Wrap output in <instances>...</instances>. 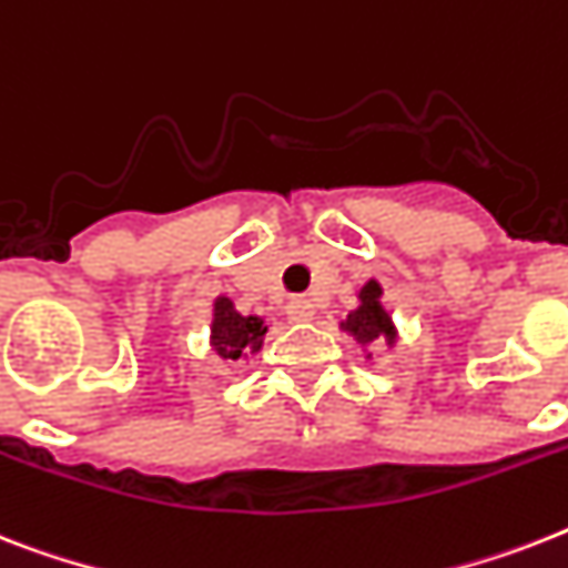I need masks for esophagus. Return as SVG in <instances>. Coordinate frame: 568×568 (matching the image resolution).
Here are the masks:
<instances>
[{"instance_id":"obj_1","label":"esophagus","mask_w":568,"mask_h":568,"mask_svg":"<svg viewBox=\"0 0 568 568\" xmlns=\"http://www.w3.org/2000/svg\"><path fill=\"white\" fill-rule=\"evenodd\" d=\"M288 315H292L294 321H312V317H315V306H312V300L294 297L292 306H288Z\"/></svg>"}]
</instances>
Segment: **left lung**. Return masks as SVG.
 I'll use <instances>...</instances> for the list:
<instances>
[{
    "mask_svg": "<svg viewBox=\"0 0 568 568\" xmlns=\"http://www.w3.org/2000/svg\"><path fill=\"white\" fill-rule=\"evenodd\" d=\"M344 332H349L358 344H371L376 338H385L388 344H394L396 332L394 324H390V315L382 306V285L376 280L362 285L358 292V306L353 308L344 321Z\"/></svg>",
    "mask_w": 568,
    "mask_h": 568,
    "instance_id": "1",
    "label": "left lung"
}]
</instances>
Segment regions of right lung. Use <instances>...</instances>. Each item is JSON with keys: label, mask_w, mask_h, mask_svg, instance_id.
<instances>
[{"label": "right lung", "mask_w": 568, "mask_h": 568, "mask_svg": "<svg viewBox=\"0 0 568 568\" xmlns=\"http://www.w3.org/2000/svg\"><path fill=\"white\" fill-rule=\"evenodd\" d=\"M265 321L256 315H242L233 300L219 297L212 308V349L221 358H242L247 353H260L265 338Z\"/></svg>", "instance_id": "add662e5"}]
</instances>
